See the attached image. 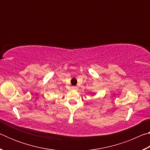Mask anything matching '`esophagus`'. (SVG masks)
Wrapping results in <instances>:
<instances>
[{
	"mask_svg": "<svg viewBox=\"0 0 150 150\" xmlns=\"http://www.w3.org/2000/svg\"><path fill=\"white\" fill-rule=\"evenodd\" d=\"M77 88V87H75V86H73V87H72V89H74V90H76Z\"/></svg>",
	"mask_w": 150,
	"mask_h": 150,
	"instance_id": "esophagus-1",
	"label": "esophagus"
}]
</instances>
